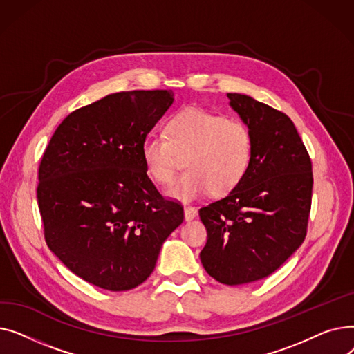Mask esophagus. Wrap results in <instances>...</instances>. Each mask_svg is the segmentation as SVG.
<instances>
[{"label": "esophagus", "instance_id": "34e87169", "mask_svg": "<svg viewBox=\"0 0 354 354\" xmlns=\"http://www.w3.org/2000/svg\"><path fill=\"white\" fill-rule=\"evenodd\" d=\"M183 212H185V219H187V221H191L198 215V211L192 207H185Z\"/></svg>", "mask_w": 354, "mask_h": 354}]
</instances>
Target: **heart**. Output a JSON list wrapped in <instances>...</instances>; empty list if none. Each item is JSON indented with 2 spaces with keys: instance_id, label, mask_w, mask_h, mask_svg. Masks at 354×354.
I'll use <instances>...</instances> for the list:
<instances>
[{
  "instance_id": "1",
  "label": "heart",
  "mask_w": 354,
  "mask_h": 354,
  "mask_svg": "<svg viewBox=\"0 0 354 354\" xmlns=\"http://www.w3.org/2000/svg\"><path fill=\"white\" fill-rule=\"evenodd\" d=\"M248 124L203 109L179 111L166 124V138H147L142 145L145 169L156 183H169L179 156L187 169L167 189L171 198L188 202L212 192L224 196L243 182L254 158Z\"/></svg>"
}]
</instances>
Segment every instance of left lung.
<instances>
[{
	"instance_id": "8db88e82",
	"label": "left lung",
	"mask_w": 354,
	"mask_h": 354,
	"mask_svg": "<svg viewBox=\"0 0 354 354\" xmlns=\"http://www.w3.org/2000/svg\"><path fill=\"white\" fill-rule=\"evenodd\" d=\"M227 96L252 130L254 158L234 191L199 209L208 232L199 257L216 281L238 286L268 277L303 244L313 166L286 113L245 95Z\"/></svg>"
}]
</instances>
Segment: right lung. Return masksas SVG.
Listing matches in <instances>:
<instances>
[{
  "instance_id": "right-lung-1",
  "label": "right lung",
  "mask_w": 354,
  "mask_h": 354,
  "mask_svg": "<svg viewBox=\"0 0 354 354\" xmlns=\"http://www.w3.org/2000/svg\"><path fill=\"white\" fill-rule=\"evenodd\" d=\"M172 90H133L80 107L55 129L39 166L37 201L48 248L84 281L126 291L155 270L183 221L149 179L142 145Z\"/></svg>"
}]
</instances>
